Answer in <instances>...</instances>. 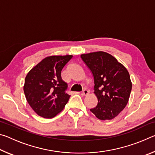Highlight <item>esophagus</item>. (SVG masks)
Returning a JSON list of instances; mask_svg holds the SVG:
<instances>
[{
	"mask_svg": "<svg viewBox=\"0 0 155 155\" xmlns=\"http://www.w3.org/2000/svg\"><path fill=\"white\" fill-rule=\"evenodd\" d=\"M88 94H89V91L87 90H86V89L83 90L82 93H81V95L82 96H87V95H88Z\"/></svg>",
	"mask_w": 155,
	"mask_h": 155,
	"instance_id": "1",
	"label": "esophagus"
}]
</instances>
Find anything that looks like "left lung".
<instances>
[{
    "label": "left lung",
    "instance_id": "left-lung-1",
    "mask_svg": "<svg viewBox=\"0 0 155 155\" xmlns=\"http://www.w3.org/2000/svg\"><path fill=\"white\" fill-rule=\"evenodd\" d=\"M81 59L92 73L98 104L90 111L101 120H112L125 108L132 83L128 70L107 52L83 54Z\"/></svg>",
    "mask_w": 155,
    "mask_h": 155
}]
</instances>
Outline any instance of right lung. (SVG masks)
Here are the masks:
<instances>
[{
    "instance_id": "right-lung-1",
    "label": "right lung",
    "mask_w": 155,
    "mask_h": 155,
    "mask_svg": "<svg viewBox=\"0 0 155 155\" xmlns=\"http://www.w3.org/2000/svg\"><path fill=\"white\" fill-rule=\"evenodd\" d=\"M72 55L47 57L26 76L24 92L28 103L37 114L52 118L61 112L70 96L68 84L61 78V70Z\"/></svg>"
}]
</instances>
